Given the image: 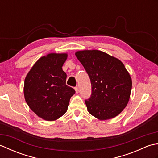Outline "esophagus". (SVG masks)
Here are the masks:
<instances>
[{
  "label": "esophagus",
  "instance_id": "obj_1",
  "mask_svg": "<svg viewBox=\"0 0 158 158\" xmlns=\"http://www.w3.org/2000/svg\"><path fill=\"white\" fill-rule=\"evenodd\" d=\"M75 92H76V93L77 94L79 92V88H78V87H75Z\"/></svg>",
  "mask_w": 158,
  "mask_h": 158
}]
</instances>
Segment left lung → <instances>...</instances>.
Listing matches in <instances>:
<instances>
[{
  "mask_svg": "<svg viewBox=\"0 0 158 158\" xmlns=\"http://www.w3.org/2000/svg\"><path fill=\"white\" fill-rule=\"evenodd\" d=\"M75 56L91 81L92 95L85 101L88 112L99 120L118 115L128 103L132 85L123 64L96 49L77 51Z\"/></svg>",
  "mask_w": 158,
  "mask_h": 158,
  "instance_id": "left-lung-1",
  "label": "left lung"
}]
</instances>
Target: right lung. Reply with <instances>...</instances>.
<instances>
[{
    "instance_id": "add662e5",
    "label": "right lung",
    "mask_w": 158,
    "mask_h": 158,
    "mask_svg": "<svg viewBox=\"0 0 158 158\" xmlns=\"http://www.w3.org/2000/svg\"><path fill=\"white\" fill-rule=\"evenodd\" d=\"M66 53H50L42 56L28 73L23 94L29 108L40 118L55 121L64 114L75 89L66 85L62 66Z\"/></svg>"
}]
</instances>
